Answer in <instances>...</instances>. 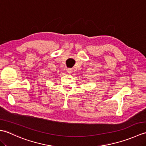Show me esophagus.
Returning a JSON list of instances; mask_svg holds the SVG:
<instances>
[{
	"instance_id": "1",
	"label": "esophagus",
	"mask_w": 146,
	"mask_h": 146,
	"mask_svg": "<svg viewBox=\"0 0 146 146\" xmlns=\"http://www.w3.org/2000/svg\"><path fill=\"white\" fill-rule=\"evenodd\" d=\"M67 72L68 73H71L73 72V70L71 69V68H68L67 69Z\"/></svg>"
}]
</instances>
